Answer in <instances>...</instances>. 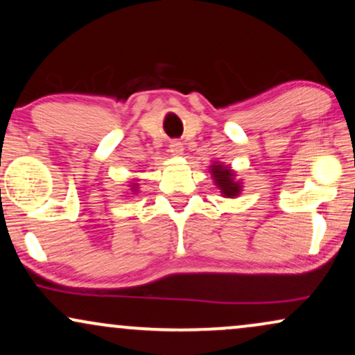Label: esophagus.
I'll return each mask as SVG.
<instances>
[{
	"mask_svg": "<svg viewBox=\"0 0 355 355\" xmlns=\"http://www.w3.org/2000/svg\"><path fill=\"white\" fill-rule=\"evenodd\" d=\"M168 150L172 155H182L183 154V144L180 141H172L168 146Z\"/></svg>",
	"mask_w": 355,
	"mask_h": 355,
	"instance_id": "1",
	"label": "esophagus"
}]
</instances>
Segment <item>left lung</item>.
Instances as JSON below:
<instances>
[{
    "instance_id": "left-lung-1",
    "label": "left lung",
    "mask_w": 355,
    "mask_h": 355,
    "mask_svg": "<svg viewBox=\"0 0 355 355\" xmlns=\"http://www.w3.org/2000/svg\"><path fill=\"white\" fill-rule=\"evenodd\" d=\"M211 173H213L216 185L221 188L223 196H230L231 198V196L239 195L241 185L234 182V173H231L230 168H224L223 165H213Z\"/></svg>"
}]
</instances>
